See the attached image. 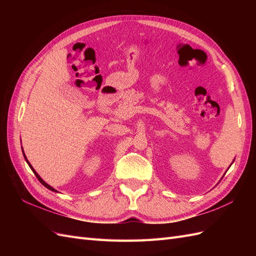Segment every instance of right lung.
I'll return each instance as SVG.
<instances>
[{
	"label": "right lung",
	"mask_w": 256,
	"mask_h": 256,
	"mask_svg": "<svg viewBox=\"0 0 256 256\" xmlns=\"http://www.w3.org/2000/svg\"><path fill=\"white\" fill-rule=\"evenodd\" d=\"M23 156H24V158H26V162H28V164L30 166V168H32V171H33V172H34V174L36 175V177H37V180H40V182H42V184L44 186V187H46V188H48L49 190H52V191H56V192H58V191H56V189H53V188L51 187V186H49L48 184H46V182H44V180H42V178H40V175H38V174L36 173V171H35V170L33 168V166H30V162L28 161V159H26V154H24V152H23Z\"/></svg>",
	"instance_id": "add662e5"
}]
</instances>
